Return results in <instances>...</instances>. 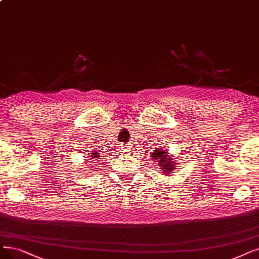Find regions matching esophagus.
Segmentation results:
<instances>
[{"mask_svg":"<svg viewBox=\"0 0 259 259\" xmlns=\"http://www.w3.org/2000/svg\"><path fill=\"white\" fill-rule=\"evenodd\" d=\"M122 152H123V153H127V152H130L128 147H126L125 144H123V146H122Z\"/></svg>","mask_w":259,"mask_h":259,"instance_id":"obj_1","label":"esophagus"}]
</instances>
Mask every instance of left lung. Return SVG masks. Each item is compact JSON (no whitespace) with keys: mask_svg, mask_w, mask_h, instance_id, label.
Masks as SVG:
<instances>
[{"mask_svg":"<svg viewBox=\"0 0 259 259\" xmlns=\"http://www.w3.org/2000/svg\"><path fill=\"white\" fill-rule=\"evenodd\" d=\"M152 157L156 161V163L158 164L157 167L160 169V171L163 173V175H165V177L174 173V170L177 169L178 161H175V157L173 155H170L167 148H156L152 153Z\"/></svg>","mask_w":259,"mask_h":259,"instance_id":"left-lung-1","label":"left lung"}]
</instances>
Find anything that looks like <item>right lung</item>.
I'll list each match as a JSON object with an SVG mask.
<instances>
[{
    "instance_id": "add662e5",
    "label": "right lung",
    "mask_w": 259,
    "mask_h": 259,
    "mask_svg": "<svg viewBox=\"0 0 259 259\" xmlns=\"http://www.w3.org/2000/svg\"><path fill=\"white\" fill-rule=\"evenodd\" d=\"M88 156H89V158L90 159H88L89 161L91 160V161H96V160H92V159H98V158H100V153L98 152V151H94V152H91V153H88Z\"/></svg>"
}]
</instances>
